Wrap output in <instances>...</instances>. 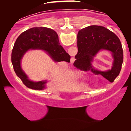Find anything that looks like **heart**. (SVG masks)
Listing matches in <instances>:
<instances>
[{"instance_id":"obj_1","label":"heart","mask_w":131,"mask_h":131,"mask_svg":"<svg viewBox=\"0 0 131 131\" xmlns=\"http://www.w3.org/2000/svg\"><path fill=\"white\" fill-rule=\"evenodd\" d=\"M85 72H84V71H81V73H80V74L81 75V76H83L84 74H85Z\"/></svg>"}]
</instances>
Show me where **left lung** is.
<instances>
[{"label": "left lung", "instance_id": "obj_1", "mask_svg": "<svg viewBox=\"0 0 131 131\" xmlns=\"http://www.w3.org/2000/svg\"><path fill=\"white\" fill-rule=\"evenodd\" d=\"M78 49L73 64L77 68L102 75L110 82L119 74L123 62L122 45L118 36L109 29L96 25L81 29L78 34ZM101 50L110 51L114 58L112 68L105 72L97 70L91 64L94 57Z\"/></svg>", "mask_w": 131, "mask_h": 131}]
</instances>
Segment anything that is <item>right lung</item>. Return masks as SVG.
Returning <instances> with one entry per match:
<instances>
[{
  "instance_id": "add662e5",
  "label": "right lung",
  "mask_w": 131,
  "mask_h": 131,
  "mask_svg": "<svg viewBox=\"0 0 131 131\" xmlns=\"http://www.w3.org/2000/svg\"><path fill=\"white\" fill-rule=\"evenodd\" d=\"M42 50L49 55L54 61H70V55L60 44L57 32L45 27L29 29L19 36L12 52V63L16 74L27 88L34 90L46 88L47 81L34 82L29 80L21 67L23 57L29 50Z\"/></svg>"
}]
</instances>
